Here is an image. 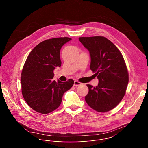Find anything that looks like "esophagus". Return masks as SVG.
Returning a JSON list of instances; mask_svg holds the SVG:
<instances>
[{
  "mask_svg": "<svg viewBox=\"0 0 148 148\" xmlns=\"http://www.w3.org/2000/svg\"><path fill=\"white\" fill-rule=\"evenodd\" d=\"M82 83L81 82H79V81H77V80H75V81H74V86H81V85H82Z\"/></svg>",
  "mask_w": 148,
  "mask_h": 148,
  "instance_id": "esophagus-1",
  "label": "esophagus"
}]
</instances>
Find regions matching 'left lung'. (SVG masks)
<instances>
[{
  "label": "left lung",
  "mask_w": 148,
  "mask_h": 148,
  "mask_svg": "<svg viewBox=\"0 0 148 148\" xmlns=\"http://www.w3.org/2000/svg\"><path fill=\"white\" fill-rule=\"evenodd\" d=\"M89 51L90 69L97 76L98 86L87 84L85 100L93 110L105 112L114 108L125 95L129 81L123 57L112 42L102 36L79 37Z\"/></svg>",
  "instance_id": "8db88e82"
}]
</instances>
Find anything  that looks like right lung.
<instances>
[{"instance_id": "right-lung-1", "label": "right lung", "mask_w": 148, "mask_h": 148, "mask_svg": "<svg viewBox=\"0 0 148 148\" xmlns=\"http://www.w3.org/2000/svg\"><path fill=\"white\" fill-rule=\"evenodd\" d=\"M71 40L58 37L37 45L28 56L23 68L21 82L23 97L30 107L41 114H49L61 103L62 95L73 86L74 80H53V71L61 67L60 50Z\"/></svg>"}]
</instances>
